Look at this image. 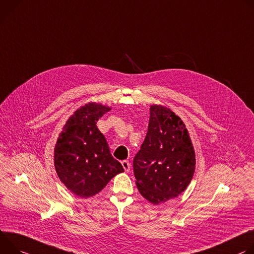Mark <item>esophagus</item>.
Segmentation results:
<instances>
[{"label": "esophagus", "mask_w": 254, "mask_h": 254, "mask_svg": "<svg viewBox=\"0 0 254 254\" xmlns=\"http://www.w3.org/2000/svg\"><path fill=\"white\" fill-rule=\"evenodd\" d=\"M121 163H122V166L124 168V171L128 173L130 171V162L128 160H123Z\"/></svg>", "instance_id": "esophagus-1"}]
</instances>
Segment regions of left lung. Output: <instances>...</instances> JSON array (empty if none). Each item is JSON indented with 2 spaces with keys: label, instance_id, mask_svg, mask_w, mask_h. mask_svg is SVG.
<instances>
[{
  "label": "left lung",
  "instance_id": "8db88e82",
  "mask_svg": "<svg viewBox=\"0 0 254 254\" xmlns=\"http://www.w3.org/2000/svg\"><path fill=\"white\" fill-rule=\"evenodd\" d=\"M195 167L191 140L182 119L166 107L152 105L147 134L133 159L139 192L154 205L182 193Z\"/></svg>",
  "mask_w": 254,
  "mask_h": 254
}]
</instances>
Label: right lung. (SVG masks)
Wrapping results in <instances>:
<instances>
[{
	"mask_svg": "<svg viewBox=\"0 0 254 254\" xmlns=\"http://www.w3.org/2000/svg\"><path fill=\"white\" fill-rule=\"evenodd\" d=\"M110 110L96 103L80 107L69 117L55 144V171L63 184L80 198L95 195L124 172L96 125Z\"/></svg>",
	"mask_w": 254,
	"mask_h": 254,
	"instance_id": "obj_1",
	"label": "right lung"
}]
</instances>
